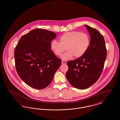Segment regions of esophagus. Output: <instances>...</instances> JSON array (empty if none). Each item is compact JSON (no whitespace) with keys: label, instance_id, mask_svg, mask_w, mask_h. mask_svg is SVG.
<instances>
[{"label":"esophagus","instance_id":"obj_1","mask_svg":"<svg viewBox=\"0 0 120 120\" xmlns=\"http://www.w3.org/2000/svg\"><path fill=\"white\" fill-rule=\"evenodd\" d=\"M62 63L63 64H66V63H67V62H66V61H62Z\"/></svg>","mask_w":120,"mask_h":120}]
</instances>
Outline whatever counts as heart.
<instances>
[{
  "instance_id": "obj_1",
  "label": "heart",
  "mask_w": 120,
  "mask_h": 120,
  "mask_svg": "<svg viewBox=\"0 0 120 120\" xmlns=\"http://www.w3.org/2000/svg\"><path fill=\"white\" fill-rule=\"evenodd\" d=\"M60 42L53 40L51 48L57 56H61L66 49L68 50L62 57L63 60H68L73 56L75 58L82 57L88 50L90 44L89 35L78 31H68L59 37Z\"/></svg>"
}]
</instances>
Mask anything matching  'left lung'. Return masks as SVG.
I'll return each instance as SVG.
<instances>
[{"label":"left lung","mask_w":120,"mask_h":120,"mask_svg":"<svg viewBox=\"0 0 120 120\" xmlns=\"http://www.w3.org/2000/svg\"><path fill=\"white\" fill-rule=\"evenodd\" d=\"M90 35L89 48L82 57L67 62L66 77L74 88L86 89L94 84L103 71L107 49L103 35L96 29L85 25Z\"/></svg>","instance_id":"1"}]
</instances>
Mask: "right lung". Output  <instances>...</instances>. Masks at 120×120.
Masks as SVG:
<instances>
[{
	"label": "right lung",
	"mask_w": 120,
	"mask_h": 120,
	"mask_svg": "<svg viewBox=\"0 0 120 120\" xmlns=\"http://www.w3.org/2000/svg\"><path fill=\"white\" fill-rule=\"evenodd\" d=\"M54 32L37 28L23 35L14 51L15 67L20 78L28 86L40 90L51 82L62 61L50 50Z\"/></svg>",
	"instance_id": "right-lung-1"
}]
</instances>
